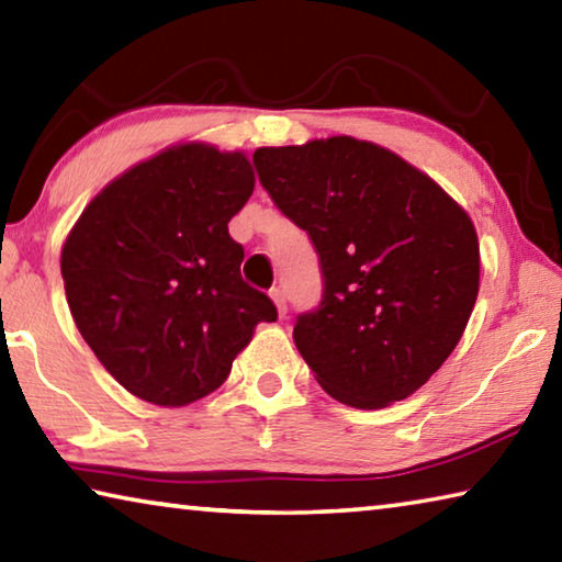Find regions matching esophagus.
Segmentation results:
<instances>
[{
  "label": "esophagus",
  "mask_w": 562,
  "mask_h": 562,
  "mask_svg": "<svg viewBox=\"0 0 562 562\" xmlns=\"http://www.w3.org/2000/svg\"><path fill=\"white\" fill-rule=\"evenodd\" d=\"M270 297H272V302H274V307H278L280 317H284V312H288V300H284V292H282L280 288H272V290H270Z\"/></svg>",
  "instance_id": "obj_1"
}]
</instances>
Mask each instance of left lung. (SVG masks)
Listing matches in <instances>:
<instances>
[{
	"label": "left lung",
	"instance_id": "left-lung-1",
	"mask_svg": "<svg viewBox=\"0 0 562 562\" xmlns=\"http://www.w3.org/2000/svg\"><path fill=\"white\" fill-rule=\"evenodd\" d=\"M260 183L319 255L325 292L294 345L337 402L412 396L459 345L479 297L469 213L389 148L351 136L258 148Z\"/></svg>",
	"mask_w": 562,
	"mask_h": 562
}]
</instances>
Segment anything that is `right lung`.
<instances>
[{"mask_svg":"<svg viewBox=\"0 0 562 562\" xmlns=\"http://www.w3.org/2000/svg\"><path fill=\"white\" fill-rule=\"evenodd\" d=\"M255 188L243 150L178 144L140 160L83 207L61 247L71 317L106 372L156 406H188L231 374L268 294L240 274L227 233Z\"/></svg>","mask_w":562,"mask_h":562,"instance_id":"add662e5","label":"right lung"}]
</instances>
